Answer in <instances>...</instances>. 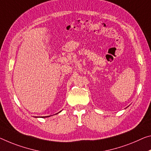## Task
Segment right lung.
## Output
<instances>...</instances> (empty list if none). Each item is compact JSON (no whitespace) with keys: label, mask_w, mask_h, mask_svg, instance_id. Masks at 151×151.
I'll list each match as a JSON object with an SVG mask.
<instances>
[{"label":"right lung","mask_w":151,"mask_h":151,"mask_svg":"<svg viewBox=\"0 0 151 151\" xmlns=\"http://www.w3.org/2000/svg\"><path fill=\"white\" fill-rule=\"evenodd\" d=\"M45 117H47V116H45ZM45 117L44 116V117H41V118H45Z\"/></svg>","instance_id":"1"}]
</instances>
